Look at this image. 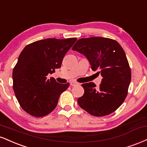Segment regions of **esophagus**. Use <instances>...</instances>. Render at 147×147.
<instances>
[{
  "mask_svg": "<svg viewBox=\"0 0 147 147\" xmlns=\"http://www.w3.org/2000/svg\"><path fill=\"white\" fill-rule=\"evenodd\" d=\"M70 84L71 86H78V85H79V83L75 82V81H71Z\"/></svg>",
  "mask_w": 147,
  "mask_h": 147,
  "instance_id": "34e87169",
  "label": "esophagus"
}]
</instances>
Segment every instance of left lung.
<instances>
[{"label": "left lung", "instance_id": "1", "mask_svg": "<svg viewBox=\"0 0 147 147\" xmlns=\"http://www.w3.org/2000/svg\"><path fill=\"white\" fill-rule=\"evenodd\" d=\"M72 49L86 56L92 70L102 77L98 88L92 82L82 84L79 105L94 116L112 114L124 102L131 79L124 50L116 40L101 37L81 38Z\"/></svg>", "mask_w": 147, "mask_h": 147}]
</instances>
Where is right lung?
Segmentation results:
<instances>
[{
  "mask_svg": "<svg viewBox=\"0 0 147 147\" xmlns=\"http://www.w3.org/2000/svg\"><path fill=\"white\" fill-rule=\"evenodd\" d=\"M77 38H48L26 46L13 70V88L21 107L31 116L42 117L52 112L59 96L69 87L49 73L61 66L63 57Z\"/></svg>",
  "mask_w": 147,
  "mask_h": 147,
  "instance_id": "right-lung-1",
  "label": "right lung"
}]
</instances>
